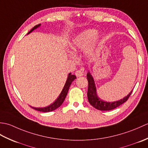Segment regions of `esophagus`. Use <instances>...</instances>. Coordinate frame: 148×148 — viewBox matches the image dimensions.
<instances>
[{
    "mask_svg": "<svg viewBox=\"0 0 148 148\" xmlns=\"http://www.w3.org/2000/svg\"><path fill=\"white\" fill-rule=\"evenodd\" d=\"M83 69H81V70H77V71H76L75 72V74L77 77H80L82 76L83 75Z\"/></svg>",
    "mask_w": 148,
    "mask_h": 148,
    "instance_id": "34e87169",
    "label": "esophagus"
}]
</instances>
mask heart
Masks as SVG:
<instances>
[{"instance_id": "obj_1", "label": "heart", "mask_w": 148, "mask_h": 148, "mask_svg": "<svg viewBox=\"0 0 148 148\" xmlns=\"http://www.w3.org/2000/svg\"><path fill=\"white\" fill-rule=\"evenodd\" d=\"M97 34V31L95 29H88L83 31L72 40L70 46L71 49L74 51L79 49H83L86 48L93 40L94 45L90 50V52H92L94 46L99 41V37H96Z\"/></svg>"}]
</instances>
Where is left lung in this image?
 <instances>
[{
  "label": "left lung",
  "mask_w": 148,
  "mask_h": 148,
  "mask_svg": "<svg viewBox=\"0 0 148 148\" xmlns=\"http://www.w3.org/2000/svg\"><path fill=\"white\" fill-rule=\"evenodd\" d=\"M87 79L88 81V88L87 92L88 99L90 104L93 108L100 110V111H110V110L116 108L126 102L132 92V90L126 97L118 100V101L106 102L104 100L100 99L97 95L95 81H94L93 77L90 74V71L88 72L87 73Z\"/></svg>",
  "instance_id": "left-lung-1"
}]
</instances>
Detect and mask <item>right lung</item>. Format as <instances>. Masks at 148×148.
<instances>
[{
  "label": "right lung",
  "instance_id": "1",
  "mask_svg": "<svg viewBox=\"0 0 148 148\" xmlns=\"http://www.w3.org/2000/svg\"><path fill=\"white\" fill-rule=\"evenodd\" d=\"M40 26V24H39V25H36L35 27H33L32 29H31L29 32H28L27 35L32 32V31H34V30L37 29V28H39ZM76 79V76H75V75L71 74V72L68 74L67 79V80H66L65 85H64V88H63L60 94L58 97L56 99L55 101L53 103H51V105H49L47 107H45V108H34V107H32V106H30V107L32 108H33L34 109L37 110V111H39L40 112H50V111H54V110L58 108L62 104L63 102H64L65 97L67 95L69 87H70L72 82Z\"/></svg>",
  "mask_w": 148,
  "mask_h": 148
}]
</instances>
